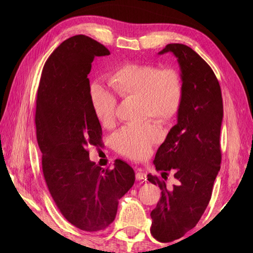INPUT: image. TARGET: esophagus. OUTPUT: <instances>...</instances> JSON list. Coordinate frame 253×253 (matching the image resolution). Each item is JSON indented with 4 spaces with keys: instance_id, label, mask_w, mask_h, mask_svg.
Masks as SVG:
<instances>
[{
    "instance_id": "obj_1",
    "label": "esophagus",
    "mask_w": 253,
    "mask_h": 253,
    "mask_svg": "<svg viewBox=\"0 0 253 253\" xmlns=\"http://www.w3.org/2000/svg\"><path fill=\"white\" fill-rule=\"evenodd\" d=\"M146 177H147V175L142 169L137 170V173H136V179L137 180H144V179H146Z\"/></svg>"
}]
</instances>
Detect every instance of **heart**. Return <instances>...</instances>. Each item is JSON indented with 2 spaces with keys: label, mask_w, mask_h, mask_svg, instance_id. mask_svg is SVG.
Here are the masks:
<instances>
[{
  "label": "heart",
  "mask_w": 253,
  "mask_h": 253,
  "mask_svg": "<svg viewBox=\"0 0 253 253\" xmlns=\"http://www.w3.org/2000/svg\"><path fill=\"white\" fill-rule=\"evenodd\" d=\"M115 92L123 98H139L143 117L153 116L168 123L178 115L184 100V83L174 68H161L154 64L127 63L117 67L109 77ZM89 96L96 120L111 126L115 120L116 96L99 82L90 84ZM162 130L153 121L126 125L112 137L118 153L133 160H143L160 141Z\"/></svg>",
  "instance_id": "heart-1"
}]
</instances>
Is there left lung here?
Listing matches in <instances>:
<instances>
[{
  "label": "left lung",
  "instance_id": "1",
  "mask_svg": "<svg viewBox=\"0 0 253 253\" xmlns=\"http://www.w3.org/2000/svg\"><path fill=\"white\" fill-rule=\"evenodd\" d=\"M168 52L178 61L184 100L177 124L153 161L165 180L169 171L174 174L176 185L168 187L161 177L148 175V180L162 190L151 212V234L161 243L179 239L196 226L211 199L222 161L223 99L215 74L189 46L170 43L159 54Z\"/></svg>",
  "mask_w": 253,
  "mask_h": 253
}]
</instances>
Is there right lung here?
I'll use <instances>...</instances> for the list:
<instances>
[{
    "instance_id": "add662e5",
    "label": "right lung",
    "mask_w": 253,
    "mask_h": 253,
    "mask_svg": "<svg viewBox=\"0 0 253 253\" xmlns=\"http://www.w3.org/2000/svg\"><path fill=\"white\" fill-rule=\"evenodd\" d=\"M110 51L78 35L53 51L42 71L37 95V140L42 170L62 215L84 232H99L114 221L118 200L132 187L135 171L115 160L103 169L89 159L101 146L102 128L91 106L88 75L95 56Z\"/></svg>"
}]
</instances>
